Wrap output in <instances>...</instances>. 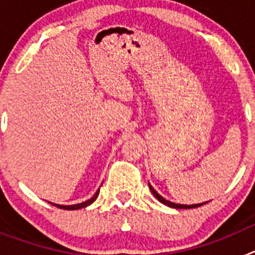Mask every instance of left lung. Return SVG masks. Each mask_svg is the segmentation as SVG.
Masks as SVG:
<instances>
[{
    "label": "left lung",
    "mask_w": 255,
    "mask_h": 255,
    "mask_svg": "<svg viewBox=\"0 0 255 255\" xmlns=\"http://www.w3.org/2000/svg\"><path fill=\"white\" fill-rule=\"evenodd\" d=\"M149 189H150V191H152V193H153V195H154V197L157 198V199H158L159 202H161V203L166 204V206H168V207H172V208H177V209H189V208H195V207L203 206V203H200V204H193V206H184V204L172 203V202H168V200H166V199H164V198H162L161 195H159L158 193H157V191H155L154 189L152 188V186H150V184H149Z\"/></svg>",
    "instance_id": "1"
}]
</instances>
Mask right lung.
Here are the masks:
<instances>
[{"label":"right lung","mask_w":255,"mask_h":255,"mask_svg":"<svg viewBox=\"0 0 255 255\" xmlns=\"http://www.w3.org/2000/svg\"><path fill=\"white\" fill-rule=\"evenodd\" d=\"M98 194H100V190L97 191L96 194L93 195V197L91 198L89 200H87V202H83V203L80 204H74V206H58V204H53V206H56L57 208H61V209H67V211H74V209H80V208H84V207L89 206V204H92L94 202V200L97 199V197H98Z\"/></svg>","instance_id":"add662e5"}]
</instances>
